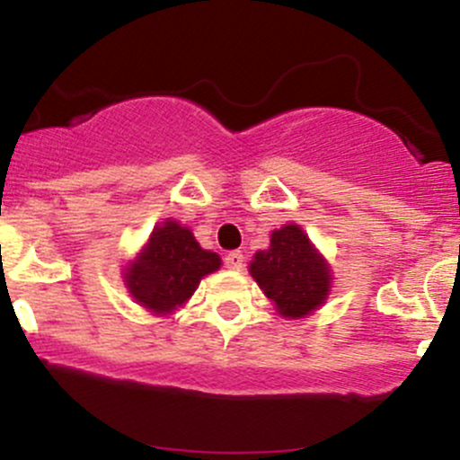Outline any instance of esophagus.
Listing matches in <instances>:
<instances>
[{"label": "esophagus", "mask_w": 460, "mask_h": 460, "mask_svg": "<svg viewBox=\"0 0 460 460\" xmlns=\"http://www.w3.org/2000/svg\"><path fill=\"white\" fill-rule=\"evenodd\" d=\"M244 264V256L240 252H229L225 256V267L226 269H234V271H240Z\"/></svg>", "instance_id": "obj_1"}]
</instances>
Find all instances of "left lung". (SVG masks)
I'll list each match as a JSON object with an SVG mask.
<instances>
[{
	"label": "left lung",
	"instance_id": "obj_1",
	"mask_svg": "<svg viewBox=\"0 0 460 460\" xmlns=\"http://www.w3.org/2000/svg\"><path fill=\"white\" fill-rule=\"evenodd\" d=\"M249 271L285 318H303L320 307L332 280L327 262L296 225L273 231L271 244L256 253Z\"/></svg>",
	"mask_w": 460,
	"mask_h": 460
}]
</instances>
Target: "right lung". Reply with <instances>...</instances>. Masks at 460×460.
I'll use <instances>...</instances> for the list:
<instances>
[{
	"label": "right lung",
	"mask_w": 460,
	"mask_h": 460,
	"mask_svg": "<svg viewBox=\"0 0 460 460\" xmlns=\"http://www.w3.org/2000/svg\"><path fill=\"white\" fill-rule=\"evenodd\" d=\"M217 267V253L204 252L187 226L169 220L153 231L142 256L128 267L127 285L137 303L164 314L187 303L202 278Z\"/></svg>",
	"instance_id": "add662e5"
}]
</instances>
